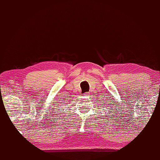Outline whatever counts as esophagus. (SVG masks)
<instances>
[{"label": "esophagus", "mask_w": 160, "mask_h": 160, "mask_svg": "<svg viewBox=\"0 0 160 160\" xmlns=\"http://www.w3.org/2000/svg\"><path fill=\"white\" fill-rule=\"evenodd\" d=\"M83 95H84V96H88V93H84Z\"/></svg>", "instance_id": "34e87169"}]
</instances>
